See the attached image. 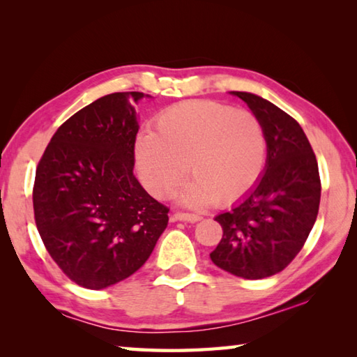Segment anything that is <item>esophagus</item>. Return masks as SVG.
<instances>
[{
	"instance_id": "esophagus-1",
	"label": "esophagus",
	"mask_w": 357,
	"mask_h": 357,
	"mask_svg": "<svg viewBox=\"0 0 357 357\" xmlns=\"http://www.w3.org/2000/svg\"><path fill=\"white\" fill-rule=\"evenodd\" d=\"M174 220H183V222H198L202 219L198 214H192V213H183V211H178L176 214L173 215Z\"/></svg>"
}]
</instances>
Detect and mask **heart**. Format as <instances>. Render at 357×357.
<instances>
[{"label":"heart","mask_w":357,"mask_h":357,"mask_svg":"<svg viewBox=\"0 0 357 357\" xmlns=\"http://www.w3.org/2000/svg\"><path fill=\"white\" fill-rule=\"evenodd\" d=\"M266 137L245 108L214 100H185L165 108L154 134L137 144L142 176L157 197H168L185 176L189 204H229L245 197L263 173Z\"/></svg>","instance_id":"heart-1"}]
</instances>
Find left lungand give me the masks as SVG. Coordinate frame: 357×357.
Here are the masks:
<instances>
[{"label":"left lung","mask_w":357,"mask_h":357,"mask_svg":"<svg viewBox=\"0 0 357 357\" xmlns=\"http://www.w3.org/2000/svg\"><path fill=\"white\" fill-rule=\"evenodd\" d=\"M263 126L266 172L255 189L228 213L215 215L222 239L211 259L243 279L280 273L304 247L317 220L321 181L317 157L298 121L259 96L233 91Z\"/></svg>","instance_id":"8db88e82"}]
</instances>
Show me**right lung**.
Instances as JSON below:
<instances>
[{"label":"right lung","mask_w":357,"mask_h":357,"mask_svg":"<svg viewBox=\"0 0 357 357\" xmlns=\"http://www.w3.org/2000/svg\"><path fill=\"white\" fill-rule=\"evenodd\" d=\"M143 93L104 96L59 126L33 187L34 220L47 252L77 285L102 289L149 258L170 208L134 174L138 123L130 102Z\"/></svg>","instance_id":"right-lung-1"}]
</instances>
